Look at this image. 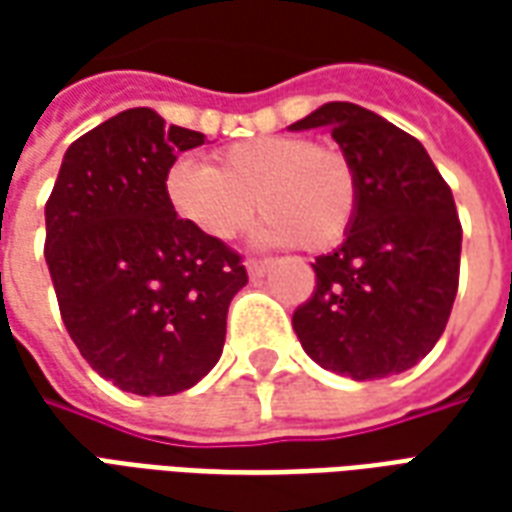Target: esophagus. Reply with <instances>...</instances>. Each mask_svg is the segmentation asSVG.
I'll return each mask as SVG.
<instances>
[{"label":"esophagus","mask_w":512,"mask_h":512,"mask_svg":"<svg viewBox=\"0 0 512 512\" xmlns=\"http://www.w3.org/2000/svg\"><path fill=\"white\" fill-rule=\"evenodd\" d=\"M244 266H246V274L255 279V277H263L268 268H271V263H268V260H246Z\"/></svg>","instance_id":"34e87169"}]
</instances>
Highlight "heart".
<instances>
[{"label":"heart","instance_id":"b5f03b06","mask_svg":"<svg viewBox=\"0 0 512 512\" xmlns=\"http://www.w3.org/2000/svg\"><path fill=\"white\" fill-rule=\"evenodd\" d=\"M169 208L216 244L263 213L255 244L321 252L340 244L359 208V178L337 147L304 136H255L216 153L213 167L178 158L164 178Z\"/></svg>","mask_w":512,"mask_h":512}]
</instances>
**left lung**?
Returning a JSON list of instances; mask_svg holds the SVG:
<instances>
[{
  "mask_svg": "<svg viewBox=\"0 0 512 512\" xmlns=\"http://www.w3.org/2000/svg\"><path fill=\"white\" fill-rule=\"evenodd\" d=\"M332 128L359 178L345 241L315 257L318 288L293 312L312 362L376 381L414 367L450 321L461 268V222L428 150L370 109L332 101L290 131Z\"/></svg>",
  "mask_w": 512,
  "mask_h": 512,
  "instance_id": "1",
  "label": "left lung"
}]
</instances>
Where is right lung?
Segmentation results:
<instances>
[{
	"label": "right lung",
	"instance_id": "1",
	"mask_svg": "<svg viewBox=\"0 0 512 512\" xmlns=\"http://www.w3.org/2000/svg\"><path fill=\"white\" fill-rule=\"evenodd\" d=\"M205 134L136 106L79 136L46 202L62 321L98 376L142 397L191 389L219 362L241 257L169 208L164 178Z\"/></svg>",
	"mask_w": 512,
	"mask_h": 512
}]
</instances>
